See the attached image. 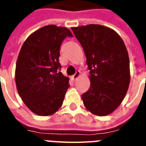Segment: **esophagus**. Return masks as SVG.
Wrapping results in <instances>:
<instances>
[{"mask_svg":"<svg viewBox=\"0 0 146 146\" xmlns=\"http://www.w3.org/2000/svg\"><path fill=\"white\" fill-rule=\"evenodd\" d=\"M80 74V71H77L75 74L72 76V78H73V80H77V78L79 77Z\"/></svg>","mask_w":146,"mask_h":146,"instance_id":"34e87169","label":"esophagus"}]
</instances>
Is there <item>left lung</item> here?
<instances>
[{"instance_id":"8db88e82","label":"left lung","mask_w":146,"mask_h":146,"mask_svg":"<svg viewBox=\"0 0 146 146\" xmlns=\"http://www.w3.org/2000/svg\"><path fill=\"white\" fill-rule=\"evenodd\" d=\"M82 45L91 86L82 95L93 114L113 113L124 99L130 82L129 59L124 42L113 30L100 25L72 28Z\"/></svg>"}]
</instances>
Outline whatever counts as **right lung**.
<instances>
[{"mask_svg":"<svg viewBox=\"0 0 146 146\" xmlns=\"http://www.w3.org/2000/svg\"><path fill=\"white\" fill-rule=\"evenodd\" d=\"M68 28L49 25L37 30L25 40L18 55L15 71L17 91L33 113L47 116L61 107L69 79L62 74L60 47Z\"/></svg>","mask_w":146,"mask_h":146,"instance_id":"obj_1","label":"right lung"}]
</instances>
